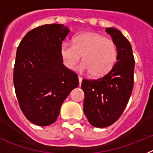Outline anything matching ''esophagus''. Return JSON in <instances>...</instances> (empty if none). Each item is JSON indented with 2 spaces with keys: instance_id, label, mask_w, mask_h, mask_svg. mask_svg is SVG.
I'll return each mask as SVG.
<instances>
[{
  "instance_id": "34e87169",
  "label": "esophagus",
  "mask_w": 153,
  "mask_h": 153,
  "mask_svg": "<svg viewBox=\"0 0 153 153\" xmlns=\"http://www.w3.org/2000/svg\"><path fill=\"white\" fill-rule=\"evenodd\" d=\"M78 81H79V85H81L82 82V78L80 76V75H78Z\"/></svg>"
}]
</instances>
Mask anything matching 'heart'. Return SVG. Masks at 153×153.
I'll list each match as a JSON object with an SVG mask.
<instances>
[{
  "instance_id": "heart-1",
  "label": "heart",
  "mask_w": 153,
  "mask_h": 153,
  "mask_svg": "<svg viewBox=\"0 0 153 153\" xmlns=\"http://www.w3.org/2000/svg\"><path fill=\"white\" fill-rule=\"evenodd\" d=\"M60 55L64 65L74 69L82 55V70L91 76L101 77L113 68L118 58V48L113 40L102 34L85 32L75 36L72 44L64 42L60 45Z\"/></svg>"
}]
</instances>
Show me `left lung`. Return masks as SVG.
Returning <instances> with one entry per match:
<instances>
[{"mask_svg": "<svg viewBox=\"0 0 153 153\" xmlns=\"http://www.w3.org/2000/svg\"><path fill=\"white\" fill-rule=\"evenodd\" d=\"M118 48V58L113 68L97 79H83L84 112L90 124L104 128L115 123L123 114L132 94L135 59L132 46L117 29L107 27Z\"/></svg>", "mask_w": 153, "mask_h": 153, "instance_id": "1", "label": "left lung"}]
</instances>
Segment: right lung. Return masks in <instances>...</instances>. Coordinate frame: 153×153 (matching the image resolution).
I'll return each instance as SVG.
<instances>
[{"label": "right lung", "mask_w": 153, "mask_h": 153, "mask_svg": "<svg viewBox=\"0 0 153 153\" xmlns=\"http://www.w3.org/2000/svg\"><path fill=\"white\" fill-rule=\"evenodd\" d=\"M69 31L63 25H42L27 32L17 49L16 96L25 117L38 126L54 123L64 100L79 84L78 75L64 65L60 55Z\"/></svg>", "instance_id": "add662e5"}]
</instances>
